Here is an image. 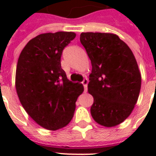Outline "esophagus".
I'll return each instance as SVG.
<instances>
[{"label": "esophagus", "mask_w": 156, "mask_h": 156, "mask_svg": "<svg viewBox=\"0 0 156 156\" xmlns=\"http://www.w3.org/2000/svg\"><path fill=\"white\" fill-rule=\"evenodd\" d=\"M88 80L87 79V78L83 79V81L82 82V83H83V87H84V91L85 92H87V90H88Z\"/></svg>", "instance_id": "1"}]
</instances>
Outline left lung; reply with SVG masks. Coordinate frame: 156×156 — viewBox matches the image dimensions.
Instances as JSON below:
<instances>
[{
	"label": "left lung",
	"instance_id": "left-lung-1",
	"mask_svg": "<svg viewBox=\"0 0 156 156\" xmlns=\"http://www.w3.org/2000/svg\"><path fill=\"white\" fill-rule=\"evenodd\" d=\"M80 41L92 64L88 91L93 119L105 127L124 122L137 103L141 74L131 49L116 34L82 32Z\"/></svg>",
	"mask_w": 156,
	"mask_h": 156
}]
</instances>
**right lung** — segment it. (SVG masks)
Here are the masks:
<instances>
[{
	"label": "right lung",
	"mask_w": 156,
	"mask_h": 156,
	"mask_svg": "<svg viewBox=\"0 0 156 156\" xmlns=\"http://www.w3.org/2000/svg\"><path fill=\"white\" fill-rule=\"evenodd\" d=\"M75 37L73 32L40 34L27 43L17 61L19 100L29 116L48 130L69 124L77 98L83 92V84L69 81L61 68L62 50Z\"/></svg>",
	"instance_id": "1"
}]
</instances>
